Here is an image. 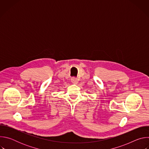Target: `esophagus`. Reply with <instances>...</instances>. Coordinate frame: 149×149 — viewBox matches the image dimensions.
I'll use <instances>...</instances> for the list:
<instances>
[{"label":"esophagus","instance_id":"esophagus-1","mask_svg":"<svg viewBox=\"0 0 149 149\" xmlns=\"http://www.w3.org/2000/svg\"><path fill=\"white\" fill-rule=\"evenodd\" d=\"M71 82L74 84H77L78 82V80L75 78H71Z\"/></svg>","mask_w":149,"mask_h":149}]
</instances>
